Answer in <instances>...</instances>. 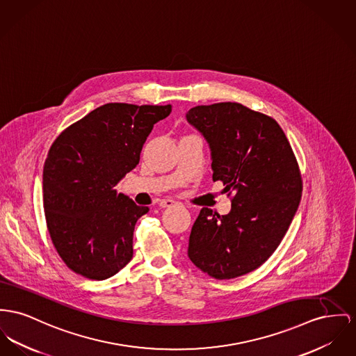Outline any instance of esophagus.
Masks as SVG:
<instances>
[{"label":"esophagus","instance_id":"obj_1","mask_svg":"<svg viewBox=\"0 0 356 356\" xmlns=\"http://www.w3.org/2000/svg\"><path fill=\"white\" fill-rule=\"evenodd\" d=\"M175 204H177V202H175L174 200H168V198L159 201V207H161V208H170V207H172V205H175Z\"/></svg>","mask_w":356,"mask_h":356}]
</instances>
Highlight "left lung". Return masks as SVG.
Returning <instances> with one entry per match:
<instances>
[{
	"label": "left lung",
	"instance_id": "8db88e82",
	"mask_svg": "<svg viewBox=\"0 0 356 356\" xmlns=\"http://www.w3.org/2000/svg\"><path fill=\"white\" fill-rule=\"evenodd\" d=\"M186 120L209 144L213 181L232 195L231 212L202 208L188 255L216 280L254 271L282 241L298 209L302 181L280 124L237 102L191 108Z\"/></svg>",
	"mask_w": 356,
	"mask_h": 356
}]
</instances>
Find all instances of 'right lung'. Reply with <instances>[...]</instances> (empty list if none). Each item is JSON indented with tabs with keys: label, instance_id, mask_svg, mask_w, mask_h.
<instances>
[{
	"label": "right lung",
	"instance_id": "add662e5",
	"mask_svg": "<svg viewBox=\"0 0 356 356\" xmlns=\"http://www.w3.org/2000/svg\"><path fill=\"white\" fill-rule=\"evenodd\" d=\"M171 105L105 104L65 129L48 151L43 205L51 240L74 273L102 281L134 257L136 221L148 212L116 186L140 161Z\"/></svg>",
	"mask_w": 356,
	"mask_h": 356
}]
</instances>
